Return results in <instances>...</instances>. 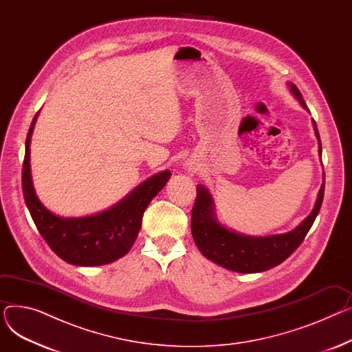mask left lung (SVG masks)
I'll use <instances>...</instances> for the list:
<instances>
[{
	"label": "left lung",
	"instance_id": "left-lung-1",
	"mask_svg": "<svg viewBox=\"0 0 352 352\" xmlns=\"http://www.w3.org/2000/svg\"><path fill=\"white\" fill-rule=\"evenodd\" d=\"M289 87L292 94L304 108H307L300 89L294 84H289ZM314 128L320 141L316 121H314ZM321 151L320 144V154ZM324 188L325 182L320 190L312 212L295 230L281 235L247 236L230 231L217 223L212 217L211 195L204 187L198 186L191 212V231L195 245L208 260L235 272H261L274 268L285 261L304 241L322 206Z\"/></svg>",
	"mask_w": 352,
	"mask_h": 352
}]
</instances>
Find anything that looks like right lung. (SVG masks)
Listing matches in <instances>:
<instances>
[{
	"instance_id": "1",
	"label": "right lung",
	"mask_w": 352,
	"mask_h": 352,
	"mask_svg": "<svg viewBox=\"0 0 352 352\" xmlns=\"http://www.w3.org/2000/svg\"><path fill=\"white\" fill-rule=\"evenodd\" d=\"M36 116L38 113L28 129L23 162V194L36 228L50 248L68 264L94 267L118 260L134 245L145 208L170 179L171 173L164 171L146 179L117 206L101 214L84 218L54 215L36 198L31 182L30 141Z\"/></svg>"
}]
</instances>
